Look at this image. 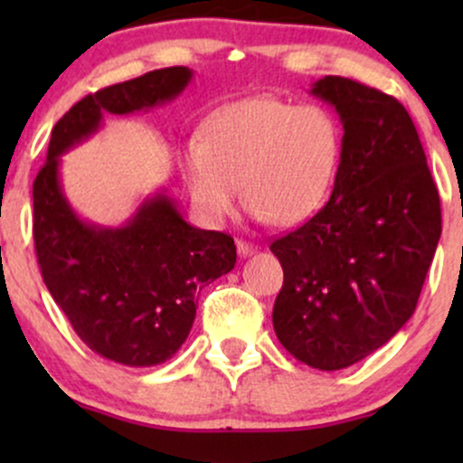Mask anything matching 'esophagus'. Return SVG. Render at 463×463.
Segmentation results:
<instances>
[{
	"label": "esophagus",
	"mask_w": 463,
	"mask_h": 463,
	"mask_svg": "<svg viewBox=\"0 0 463 463\" xmlns=\"http://www.w3.org/2000/svg\"><path fill=\"white\" fill-rule=\"evenodd\" d=\"M237 252H239V257H250V254H254L257 252V246H254V243H248V241H241V239H237Z\"/></svg>",
	"instance_id": "1"
}]
</instances>
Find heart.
<instances>
[{
    "label": "heart",
    "instance_id": "1",
    "mask_svg": "<svg viewBox=\"0 0 463 463\" xmlns=\"http://www.w3.org/2000/svg\"><path fill=\"white\" fill-rule=\"evenodd\" d=\"M342 161V126L320 104L250 98L213 115L183 147V172L209 224L231 215L241 183L250 215L294 226L326 202Z\"/></svg>",
    "mask_w": 463,
    "mask_h": 463
}]
</instances>
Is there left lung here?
<instances>
[{
	"mask_svg": "<svg viewBox=\"0 0 463 463\" xmlns=\"http://www.w3.org/2000/svg\"><path fill=\"white\" fill-rule=\"evenodd\" d=\"M313 98L342 121L331 200L269 250L283 265L274 331L316 370H342L385 346L416 311L442 235L439 195L398 99L326 76Z\"/></svg>",
	"mask_w": 463,
	"mask_h": 463,
	"instance_id": "left-lung-1",
	"label": "left lung"
}]
</instances>
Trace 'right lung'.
I'll return each instance as SVG.
<instances>
[{"label": "right lung", "instance_id": "right-lung-1", "mask_svg": "<svg viewBox=\"0 0 463 463\" xmlns=\"http://www.w3.org/2000/svg\"><path fill=\"white\" fill-rule=\"evenodd\" d=\"M189 67H167L87 95L58 119L34 180V246L52 298L99 357L130 368L172 359L189 337L202 287L228 274L237 248L224 232L191 226L161 187L124 224L102 226L76 213L61 180L62 154L104 126L176 99Z\"/></svg>", "mask_w": 463, "mask_h": 463}]
</instances>
